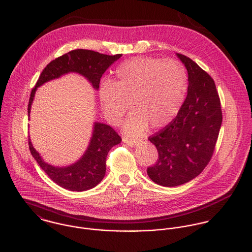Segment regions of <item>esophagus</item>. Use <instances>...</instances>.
Returning <instances> with one entry per match:
<instances>
[{"mask_svg":"<svg viewBox=\"0 0 252 252\" xmlns=\"http://www.w3.org/2000/svg\"><path fill=\"white\" fill-rule=\"evenodd\" d=\"M137 140H135V139H128V138H123V143H125V144H127L128 146H130V147H134V146H136V144H137Z\"/></svg>","mask_w":252,"mask_h":252,"instance_id":"obj_1","label":"esophagus"}]
</instances>
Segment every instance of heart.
Masks as SVG:
<instances>
[{
	"label": "heart",
	"instance_id": "obj_1",
	"mask_svg": "<svg viewBox=\"0 0 252 252\" xmlns=\"http://www.w3.org/2000/svg\"><path fill=\"white\" fill-rule=\"evenodd\" d=\"M188 90L185 67L176 61L141 57L122 63L115 79L100 85L98 95L103 110L113 123L130 107L134 111L124 124L131 135H141L150 126L170 124L179 114Z\"/></svg>",
	"mask_w": 252,
	"mask_h": 252
}]
</instances>
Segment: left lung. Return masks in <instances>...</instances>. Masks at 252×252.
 Returning a JSON list of instances; mask_svg holds the SVG:
<instances>
[{
  "instance_id": "1",
  "label": "left lung",
  "mask_w": 252,
  "mask_h": 252,
  "mask_svg": "<svg viewBox=\"0 0 252 252\" xmlns=\"http://www.w3.org/2000/svg\"><path fill=\"white\" fill-rule=\"evenodd\" d=\"M188 71V94L177 117L149 140L158 159L148 168L156 184L177 187L198 176L210 161L222 124L213 79L189 58L176 54Z\"/></svg>"
}]
</instances>
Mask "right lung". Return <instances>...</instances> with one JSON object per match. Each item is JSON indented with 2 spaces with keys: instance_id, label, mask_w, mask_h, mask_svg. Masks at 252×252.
I'll use <instances>...</instances> for the list:
<instances>
[{
  "instance_id": "add662e5",
  "label": "right lung",
  "mask_w": 252,
  "mask_h": 252,
  "mask_svg": "<svg viewBox=\"0 0 252 252\" xmlns=\"http://www.w3.org/2000/svg\"><path fill=\"white\" fill-rule=\"evenodd\" d=\"M121 54L107 56L90 50H74L55 61L51 62L42 71L36 86L33 88L29 103L28 116L37 88L61 76L74 72L78 73L98 90L99 81L106 69L117 60ZM121 142L118 134L108 125L94 122L92 137L84 155L73 164L59 167L53 166L44 161L40 154L34 149L29 139V150L31 155L45 173L56 184L63 189L75 191H83L94 188L101 182L105 175V159L110 149Z\"/></svg>"
}]
</instances>
